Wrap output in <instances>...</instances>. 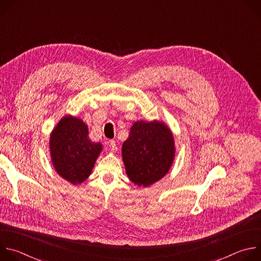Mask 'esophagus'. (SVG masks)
<instances>
[{
	"instance_id": "34e87169",
	"label": "esophagus",
	"mask_w": 261,
	"mask_h": 261,
	"mask_svg": "<svg viewBox=\"0 0 261 261\" xmlns=\"http://www.w3.org/2000/svg\"><path fill=\"white\" fill-rule=\"evenodd\" d=\"M108 144H109V148H110L111 152H117L118 147H117V144H116L115 140H109Z\"/></svg>"
}]
</instances>
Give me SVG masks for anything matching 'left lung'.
<instances>
[{
  "label": "left lung",
  "instance_id": "8db88e82",
  "mask_svg": "<svg viewBox=\"0 0 261 261\" xmlns=\"http://www.w3.org/2000/svg\"><path fill=\"white\" fill-rule=\"evenodd\" d=\"M175 156L169 127L160 121H137L123 142L122 157L129 179L138 187H148L169 171Z\"/></svg>",
  "mask_w": 261,
  "mask_h": 261
}]
</instances>
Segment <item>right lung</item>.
<instances>
[{
  "instance_id": "1",
  "label": "right lung",
  "mask_w": 261,
  "mask_h": 261,
  "mask_svg": "<svg viewBox=\"0 0 261 261\" xmlns=\"http://www.w3.org/2000/svg\"><path fill=\"white\" fill-rule=\"evenodd\" d=\"M49 151L57 173L79 185L90 176L102 144L89 138V129L83 120L66 116L50 133Z\"/></svg>"
}]
</instances>
